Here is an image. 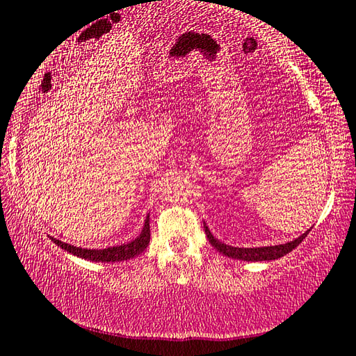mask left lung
Returning <instances> with one entry per match:
<instances>
[{"label": "left lung", "instance_id": "obj_1", "mask_svg": "<svg viewBox=\"0 0 356 356\" xmlns=\"http://www.w3.org/2000/svg\"><path fill=\"white\" fill-rule=\"evenodd\" d=\"M204 229L207 238H209L210 244L215 248L219 254H222L229 258H235V260H243V261H269V260H277L283 255L289 254L291 250L296 249L299 245L303 238H305L309 230L305 234H302L299 238H296L293 241H288L285 244H277V245H263V248H234V245H229L222 241H219L218 238L213 236V234L209 229V225L204 222Z\"/></svg>", "mask_w": 356, "mask_h": 356}]
</instances>
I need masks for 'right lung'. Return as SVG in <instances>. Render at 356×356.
Returning <instances> with one entry per match:
<instances>
[{"label":"right lung","instance_id":"add662e5","mask_svg":"<svg viewBox=\"0 0 356 356\" xmlns=\"http://www.w3.org/2000/svg\"><path fill=\"white\" fill-rule=\"evenodd\" d=\"M54 244L59 245L60 249L70 252L83 260L90 261H101V263H113V261H122V260H131V258L137 257L141 254L149 244L151 240V230H149V215L146 216L143 229H141L140 235L127 244L121 245H113V248H106V249H83V248H76V245H71L68 243H63L57 240L54 236H49Z\"/></svg>","mask_w":356,"mask_h":356}]
</instances>
